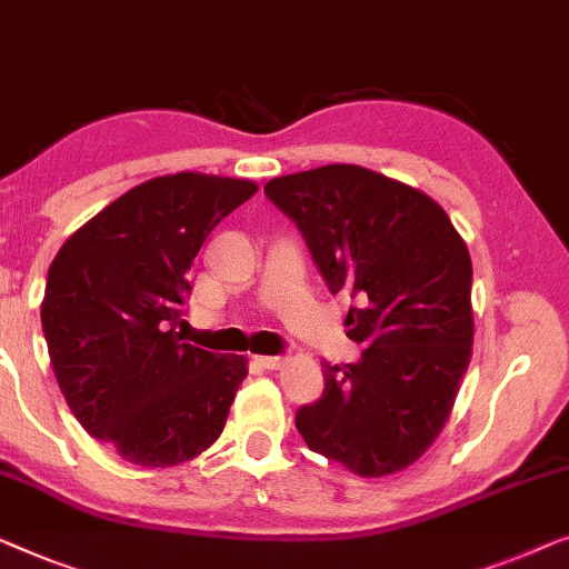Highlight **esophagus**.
Wrapping results in <instances>:
<instances>
[{"label":"esophagus","mask_w":569,"mask_h":569,"mask_svg":"<svg viewBox=\"0 0 569 569\" xmlns=\"http://www.w3.org/2000/svg\"><path fill=\"white\" fill-rule=\"evenodd\" d=\"M284 361V357H259V365L264 369H282Z\"/></svg>","instance_id":"esophagus-1"}]
</instances>
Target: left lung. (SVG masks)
<instances>
[{"instance_id":"left-lung-1","label":"left lung","mask_w":569,"mask_h":569,"mask_svg":"<svg viewBox=\"0 0 569 569\" xmlns=\"http://www.w3.org/2000/svg\"><path fill=\"white\" fill-rule=\"evenodd\" d=\"M331 295H349L353 365L323 361L326 390L295 416L305 443L359 477L413 465L451 413L472 357V261L447 212L353 163L267 182Z\"/></svg>"}]
</instances>
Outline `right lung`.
<instances>
[{"mask_svg": "<svg viewBox=\"0 0 569 569\" xmlns=\"http://www.w3.org/2000/svg\"><path fill=\"white\" fill-rule=\"evenodd\" d=\"M249 179L156 177L81 226L56 253L40 323L77 421L141 467H174L223 433L246 359L182 343L187 271Z\"/></svg>", "mask_w": 569, "mask_h": 569, "instance_id": "right-lung-1", "label": "right lung"}]
</instances>
